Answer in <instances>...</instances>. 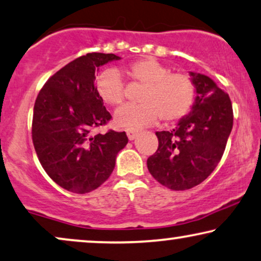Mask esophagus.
<instances>
[{"label":"esophagus","mask_w":261,"mask_h":261,"mask_svg":"<svg viewBox=\"0 0 261 261\" xmlns=\"http://www.w3.org/2000/svg\"><path fill=\"white\" fill-rule=\"evenodd\" d=\"M126 135H127V138H129L130 141H134V139L137 137L138 131L135 130V129H127L126 130Z\"/></svg>","instance_id":"34e87169"}]
</instances>
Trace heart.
I'll return each mask as SVG.
<instances>
[{
	"mask_svg": "<svg viewBox=\"0 0 261 261\" xmlns=\"http://www.w3.org/2000/svg\"><path fill=\"white\" fill-rule=\"evenodd\" d=\"M126 74L135 83L145 86L141 104H127L116 112L118 126L138 129L151 125L162 118L175 123L188 115L194 105L196 86L192 76L170 68L153 59H139L126 68ZM95 87L99 97L110 106L120 105L125 98V86L119 71L108 68L98 75Z\"/></svg>",
	"mask_w": 261,
	"mask_h": 261,
	"instance_id": "heart-1",
	"label": "heart"
}]
</instances>
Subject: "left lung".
Masks as SVG:
<instances>
[{
  "label": "left lung",
  "mask_w": 261,
  "mask_h": 261,
  "mask_svg": "<svg viewBox=\"0 0 261 261\" xmlns=\"http://www.w3.org/2000/svg\"><path fill=\"white\" fill-rule=\"evenodd\" d=\"M196 86L192 111L171 131H157L159 149L146 161L150 174L172 190L203 182L218 166L233 127L229 95L204 74L190 72Z\"/></svg>",
  "instance_id": "8db88e82"
}]
</instances>
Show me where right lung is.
<instances>
[{"label":"right lung","instance_id":"1","mask_svg":"<svg viewBox=\"0 0 261 261\" xmlns=\"http://www.w3.org/2000/svg\"><path fill=\"white\" fill-rule=\"evenodd\" d=\"M115 54L76 58L47 80L36 97L32 138L47 175L68 192L90 193L112 174L116 157L127 144L125 131L92 135L111 120L95 87L99 66Z\"/></svg>","mask_w":261,"mask_h":261}]
</instances>
